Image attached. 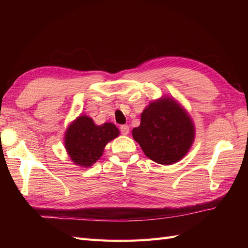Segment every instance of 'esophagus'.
Masks as SVG:
<instances>
[{"instance_id":"34e87169","label":"esophagus","mask_w":248,"mask_h":248,"mask_svg":"<svg viewBox=\"0 0 248 248\" xmlns=\"http://www.w3.org/2000/svg\"><path fill=\"white\" fill-rule=\"evenodd\" d=\"M119 130H120L121 134L127 135V134H129V132H130V127H129V125H127V124H123V125H120Z\"/></svg>"}]
</instances>
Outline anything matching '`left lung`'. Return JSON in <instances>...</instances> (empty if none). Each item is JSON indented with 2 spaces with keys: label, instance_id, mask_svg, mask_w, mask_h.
<instances>
[{
  "label": "left lung",
  "instance_id": "left-lung-1",
  "mask_svg": "<svg viewBox=\"0 0 248 248\" xmlns=\"http://www.w3.org/2000/svg\"><path fill=\"white\" fill-rule=\"evenodd\" d=\"M132 136L150 160L170 165L180 161L192 147L195 127L175 99L163 97L143 110L140 127L132 130Z\"/></svg>",
  "mask_w": 248,
  "mask_h": 248
}]
</instances>
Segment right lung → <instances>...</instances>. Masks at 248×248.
<instances>
[{
    "label": "right lung",
    "instance_id": "1",
    "mask_svg": "<svg viewBox=\"0 0 248 248\" xmlns=\"http://www.w3.org/2000/svg\"><path fill=\"white\" fill-rule=\"evenodd\" d=\"M118 135L114 124L97 125L91 117L81 115L66 131L65 148L76 165L89 167L101 157L105 145Z\"/></svg>",
    "mask_w": 248,
    "mask_h": 248
}]
</instances>
